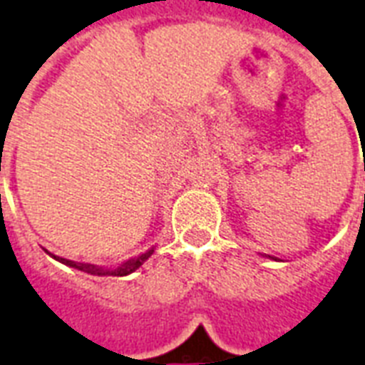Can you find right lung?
Listing matches in <instances>:
<instances>
[{
	"label": "right lung",
	"mask_w": 365,
	"mask_h": 365,
	"mask_svg": "<svg viewBox=\"0 0 365 365\" xmlns=\"http://www.w3.org/2000/svg\"><path fill=\"white\" fill-rule=\"evenodd\" d=\"M153 247L148 251H145V253H141V255H137V257L129 259L125 265L118 267V269H102V267H96V265H91V263H77V261H71V259H63V257H56L58 261H61V263H66V265L69 267H75V269H79V271H85V272H91V274H96V277H125V274H129V272H133L135 269H139V267L147 261L150 255H153Z\"/></svg>",
	"instance_id": "right-lung-1"
}]
</instances>
